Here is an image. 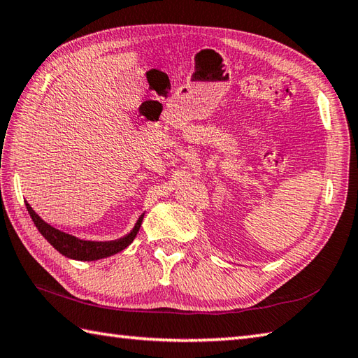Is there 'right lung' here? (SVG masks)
<instances>
[{"label": "right lung", "instance_id": "right-lung-1", "mask_svg": "<svg viewBox=\"0 0 358 358\" xmlns=\"http://www.w3.org/2000/svg\"><path fill=\"white\" fill-rule=\"evenodd\" d=\"M26 209L29 213L34 225L37 227L40 234L45 237V239L52 245V247L59 251L60 255L66 256L69 259H76V261H97V259H103L108 256H113L119 251H122L129 247V245L135 239L139 228H141V223L144 219V214L139 215L136 220L135 227L130 231L129 234H125L121 239L116 241H107V242H94V241H82L79 237L73 234L63 233V231L54 228L46 223L41 217L34 211L31 205L27 201Z\"/></svg>", "mask_w": 358, "mask_h": 358}]
</instances>
